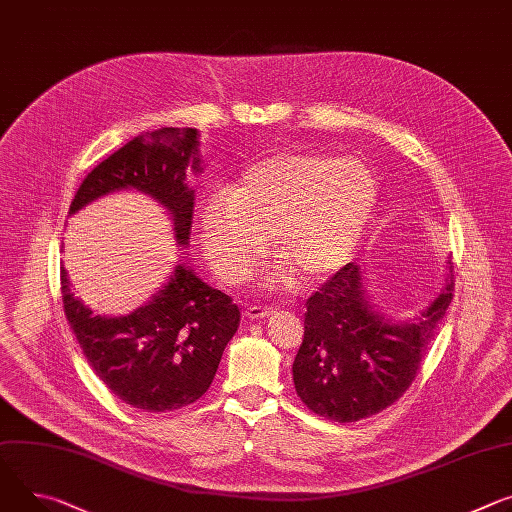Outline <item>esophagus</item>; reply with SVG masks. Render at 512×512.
Returning a JSON list of instances; mask_svg holds the SVG:
<instances>
[{"instance_id":"1","label":"esophagus","mask_w":512,"mask_h":512,"mask_svg":"<svg viewBox=\"0 0 512 512\" xmlns=\"http://www.w3.org/2000/svg\"><path fill=\"white\" fill-rule=\"evenodd\" d=\"M275 310L271 308V306H261V304H251L249 308H247V316L251 318V320H257V318H269L271 314H273Z\"/></svg>"}]
</instances>
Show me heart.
Returning a JSON list of instances; mask_svg holds the SVG:
<instances>
[{"label": "heart", "instance_id": "1", "mask_svg": "<svg viewBox=\"0 0 512 512\" xmlns=\"http://www.w3.org/2000/svg\"><path fill=\"white\" fill-rule=\"evenodd\" d=\"M378 204V181L359 159L312 151L273 155L249 165L226 200L200 218L214 271L241 284L267 251L280 261L273 284L308 286L339 271L355 253Z\"/></svg>", "mask_w": 512, "mask_h": 512}]
</instances>
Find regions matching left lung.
Listing matches in <instances>:
<instances>
[{"label": "left lung", "instance_id": "1", "mask_svg": "<svg viewBox=\"0 0 512 512\" xmlns=\"http://www.w3.org/2000/svg\"><path fill=\"white\" fill-rule=\"evenodd\" d=\"M453 271L443 294L418 322L390 324L363 298L361 267L347 263L306 302L294 386L318 416L355 423L404 396L453 300Z\"/></svg>", "mask_w": 512, "mask_h": 512}]
</instances>
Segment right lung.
<instances>
[{"instance_id": "1", "label": "right lung", "mask_w": 512, "mask_h": 512, "mask_svg": "<svg viewBox=\"0 0 512 512\" xmlns=\"http://www.w3.org/2000/svg\"><path fill=\"white\" fill-rule=\"evenodd\" d=\"M194 128H163L138 136L91 169L69 214L108 192L134 188L159 200L173 216L175 237L188 245L194 192L185 167L196 155ZM198 159L194 161V169ZM61 298L71 329L98 378L122 402L145 412H169L202 398L224 347L237 333L239 306L177 265L167 286L128 316H96L73 298L61 267Z\"/></svg>"}]
</instances>
